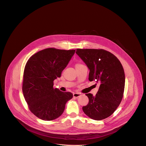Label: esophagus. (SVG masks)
<instances>
[{
  "mask_svg": "<svg viewBox=\"0 0 146 146\" xmlns=\"http://www.w3.org/2000/svg\"><path fill=\"white\" fill-rule=\"evenodd\" d=\"M80 96H81L80 93H73V97H74V98H78Z\"/></svg>",
  "mask_w": 146,
  "mask_h": 146,
  "instance_id": "obj_1",
  "label": "esophagus"
}]
</instances>
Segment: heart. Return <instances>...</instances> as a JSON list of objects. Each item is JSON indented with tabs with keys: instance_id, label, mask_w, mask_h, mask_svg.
<instances>
[{
	"instance_id": "1",
	"label": "heart",
	"mask_w": 146,
	"mask_h": 146,
	"mask_svg": "<svg viewBox=\"0 0 146 146\" xmlns=\"http://www.w3.org/2000/svg\"><path fill=\"white\" fill-rule=\"evenodd\" d=\"M82 65V64L78 63V64H77L76 65V66H80V65Z\"/></svg>"
}]
</instances>
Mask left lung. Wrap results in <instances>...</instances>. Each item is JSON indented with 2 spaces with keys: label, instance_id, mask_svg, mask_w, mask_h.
<instances>
[{
  "label": "left lung",
  "instance_id": "1",
  "mask_svg": "<svg viewBox=\"0 0 146 146\" xmlns=\"http://www.w3.org/2000/svg\"><path fill=\"white\" fill-rule=\"evenodd\" d=\"M76 53L90 70L89 80L100 84L96 96L86 94L89 103L82 110L94 120L105 119L115 111L122 100L125 85L123 68L116 56L102 49H77Z\"/></svg>",
  "mask_w": 146,
  "mask_h": 146
}]
</instances>
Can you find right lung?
Masks as SVG:
<instances>
[{
	"label": "right lung",
	"mask_w": 146,
	"mask_h": 146,
	"mask_svg": "<svg viewBox=\"0 0 146 146\" xmlns=\"http://www.w3.org/2000/svg\"><path fill=\"white\" fill-rule=\"evenodd\" d=\"M75 49L50 48L32 56L25 65L22 90L30 111L44 121H52L61 115L66 103L73 98L70 92L53 88V81L60 77Z\"/></svg>",
	"instance_id": "add662e5"
}]
</instances>
